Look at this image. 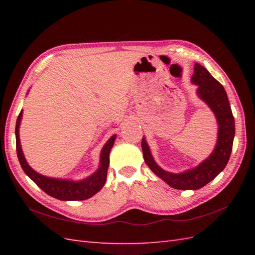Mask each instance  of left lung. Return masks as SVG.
Segmentation results:
<instances>
[{
  "mask_svg": "<svg viewBox=\"0 0 255 255\" xmlns=\"http://www.w3.org/2000/svg\"><path fill=\"white\" fill-rule=\"evenodd\" d=\"M191 81L197 85V96L208 105L217 119L218 136L213 152L196 167L181 173H171L156 164L144 137L141 148L145 164L156 176L173 188L195 191L213 181L228 163L235 138V118L224 86L199 63H195Z\"/></svg>",
  "mask_w": 255,
  "mask_h": 255,
  "instance_id": "1",
  "label": "left lung"
}]
</instances>
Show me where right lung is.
<instances>
[{
    "instance_id": "add662e5",
    "label": "right lung",
    "mask_w": 255,
    "mask_h": 255,
    "mask_svg": "<svg viewBox=\"0 0 255 255\" xmlns=\"http://www.w3.org/2000/svg\"><path fill=\"white\" fill-rule=\"evenodd\" d=\"M23 117V110L20 111L17 121H16L15 127V136H16V151H17L18 161L20 163L21 169L25 172V174L28 176L30 180L34 181L42 191L47 193L50 196L57 199L64 200H84L93 196L97 192H100L104 186L107 177V170L110 166V152L115 142L116 134H114L108 141L104 144L101 151V159L100 166L93 174H91L86 178L81 181H72L67 180V178H55L45 176L39 173L32 170L27 163L25 155L23 153L20 145L19 139V125Z\"/></svg>"
}]
</instances>
